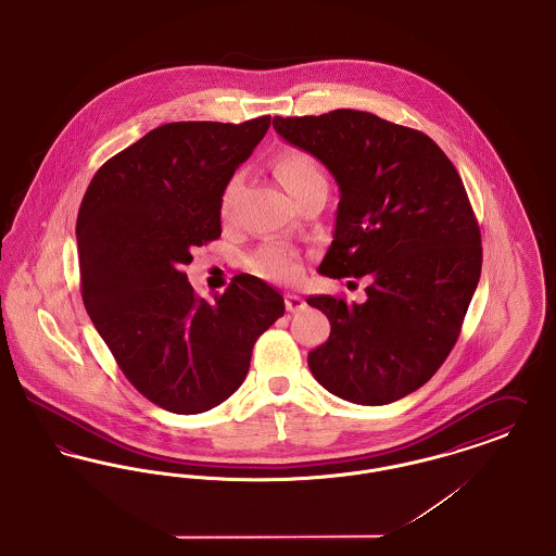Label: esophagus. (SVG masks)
<instances>
[{"instance_id": "1", "label": "esophagus", "mask_w": 556, "mask_h": 556, "mask_svg": "<svg viewBox=\"0 0 556 556\" xmlns=\"http://www.w3.org/2000/svg\"><path fill=\"white\" fill-rule=\"evenodd\" d=\"M304 306H306L304 298H300V295L295 294L286 295V308H288L290 313H298V311H302Z\"/></svg>"}]
</instances>
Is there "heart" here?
<instances>
[{
  "label": "heart",
  "instance_id": "heart-1",
  "mask_svg": "<svg viewBox=\"0 0 556 556\" xmlns=\"http://www.w3.org/2000/svg\"><path fill=\"white\" fill-rule=\"evenodd\" d=\"M273 169L279 182L283 185V189L294 199H300L304 193L313 191L315 187L326 185V176L319 162L311 153L300 149L279 151L273 162ZM237 191H239V176H232L218 199V212L225 220L232 212ZM250 268L258 277L268 281H292L302 270V261H300V254L288 245L266 243L252 256Z\"/></svg>",
  "mask_w": 556,
  "mask_h": 556
}]
</instances>
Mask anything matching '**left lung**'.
Here are the masks:
<instances>
[{
  "label": "left lung",
  "mask_w": 556,
  "mask_h": 556,
  "mask_svg": "<svg viewBox=\"0 0 556 556\" xmlns=\"http://www.w3.org/2000/svg\"><path fill=\"white\" fill-rule=\"evenodd\" d=\"M273 126L340 187L319 273L369 281L363 304L306 298L331 324L308 353L315 380L359 405L418 391L452 353L481 277V230L456 167L422 131L365 111L275 117Z\"/></svg>",
  "instance_id": "obj_1"
}]
</instances>
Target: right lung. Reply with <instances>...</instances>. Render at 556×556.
<instances>
[{
	"instance_id": "add662e5",
	"label": "right lung",
	"mask_w": 556,
	"mask_h": 556,
	"mask_svg": "<svg viewBox=\"0 0 556 556\" xmlns=\"http://www.w3.org/2000/svg\"><path fill=\"white\" fill-rule=\"evenodd\" d=\"M270 126L174 122L94 174L77 214L81 298L131 387L172 414H201L241 387L252 349L283 313L254 275L199 298L182 270L220 237L218 199Z\"/></svg>"
}]
</instances>
